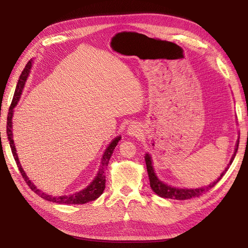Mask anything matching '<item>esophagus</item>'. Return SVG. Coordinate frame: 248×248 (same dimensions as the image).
Here are the masks:
<instances>
[{"instance_id": "1", "label": "esophagus", "mask_w": 248, "mask_h": 248, "mask_svg": "<svg viewBox=\"0 0 248 248\" xmlns=\"http://www.w3.org/2000/svg\"><path fill=\"white\" fill-rule=\"evenodd\" d=\"M140 133V128L139 124H131L127 129V134L129 136H139Z\"/></svg>"}]
</instances>
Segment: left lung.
Listing matches in <instances>:
<instances>
[{"label":"left lung","mask_w":248,"mask_h":248,"mask_svg":"<svg viewBox=\"0 0 248 248\" xmlns=\"http://www.w3.org/2000/svg\"><path fill=\"white\" fill-rule=\"evenodd\" d=\"M238 135H240V134H238ZM239 139H240V136H238V140H236V143H235L233 155H232V156H231V159L227 164V166L225 167L224 171L220 173V176L217 179V180L213 181L212 183H210L209 186H204L202 187H196V188L195 187L194 188L177 187V186H170V184L163 182L161 179H159V177L156 176L154 165H152V163L154 162H152L151 155L148 154V152H147V154L145 155V161H146V166H147V172H148V177H149V181H150V187L152 188V191H154L157 195V196H160L162 198H168V199L184 200V199H189L193 197L200 196L202 193L207 192L208 189L213 187L215 184H217L220 180V179L223 178L226 171L228 170V168L230 167L231 163H232L234 160L236 151H238Z\"/></svg>","instance_id":"8db88e82"}]
</instances>
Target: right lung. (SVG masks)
I'll use <instances>...</instances> for the list:
<instances>
[{
  "label": "right lung",
  "mask_w": 248,
  "mask_h": 248,
  "mask_svg": "<svg viewBox=\"0 0 248 248\" xmlns=\"http://www.w3.org/2000/svg\"><path fill=\"white\" fill-rule=\"evenodd\" d=\"M33 64H34V60H31L28 64H26L22 73H21L19 81L17 83V86H16L13 102L9 108V112H8V116H7L6 132H7V139H8L9 145H10V149H12V152H13L14 159H15L16 163H17V166L19 168L21 175H22V177L24 178L25 182L28 183V186L31 188V191H34L41 198L48 200V202H51L62 203V204H64V203L65 204H83V203H86L88 202H93V200L97 199L98 197L101 196V194L104 191V188H105L104 171H105V170H107V167L108 165V161L110 159V155H113L115 147L117 146L118 141L121 139V136L120 135L116 136V138L113 139L112 141L108 144L107 149L104 150L102 157H101V163H100L99 170L97 171V175L93 178V180L91 182V184H88L85 188H83V189H81V191L76 192L73 194L62 195V196H52V195L46 194V193L41 191V189L37 188V186L33 182H31V179L26 176V173L22 168V165L20 164L19 156L17 154V149H16L15 141H14V135H13V117H14V112H15L14 108H16V105L18 104L19 100L21 98V94H22V93H23L25 82H26V80H28V78L30 76V72H31V67H33Z\"/></svg>",
  "instance_id": "1"
}]
</instances>
